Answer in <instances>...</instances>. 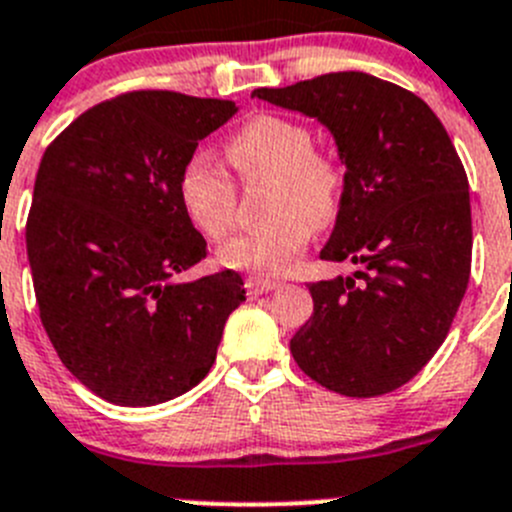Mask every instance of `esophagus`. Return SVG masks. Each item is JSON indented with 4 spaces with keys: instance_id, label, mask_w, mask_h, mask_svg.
<instances>
[{
    "instance_id": "34e87169",
    "label": "esophagus",
    "mask_w": 512,
    "mask_h": 512,
    "mask_svg": "<svg viewBox=\"0 0 512 512\" xmlns=\"http://www.w3.org/2000/svg\"><path fill=\"white\" fill-rule=\"evenodd\" d=\"M278 280H267V278H250L247 280V293L250 296H262V293H270V290L278 288Z\"/></svg>"
}]
</instances>
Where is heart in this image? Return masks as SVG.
I'll return each instance as SVG.
<instances>
[{
  "mask_svg": "<svg viewBox=\"0 0 512 512\" xmlns=\"http://www.w3.org/2000/svg\"><path fill=\"white\" fill-rule=\"evenodd\" d=\"M227 160L247 186L267 183L270 222L219 247V262L255 275H280L306 250L311 232L331 227L347 191V165L334 150L313 145L306 124L260 114L227 142ZM178 196L193 227L219 239L234 227L237 188L206 153L181 168Z\"/></svg>",
  "mask_w": 512,
  "mask_h": 512,
  "instance_id": "heart-1",
  "label": "heart"
}]
</instances>
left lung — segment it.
I'll return each instance as SVG.
<instances>
[{
    "label": "left lung",
    "mask_w": 512,
    "mask_h": 512,
    "mask_svg": "<svg viewBox=\"0 0 512 512\" xmlns=\"http://www.w3.org/2000/svg\"><path fill=\"white\" fill-rule=\"evenodd\" d=\"M252 96L319 119L347 165L321 260L354 275L308 283L313 316L290 339L311 380L375 398L416 377L444 344L472 270L469 183L426 101L359 71Z\"/></svg>",
    "instance_id": "8db88e82"
}]
</instances>
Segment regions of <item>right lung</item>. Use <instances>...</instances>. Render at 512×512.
I'll use <instances>...</instances> for the list:
<instances>
[{"label": "right lung", "instance_id": "right-lung-1", "mask_svg": "<svg viewBox=\"0 0 512 512\" xmlns=\"http://www.w3.org/2000/svg\"><path fill=\"white\" fill-rule=\"evenodd\" d=\"M234 112L227 99L130 91L73 119L40 160L25 229L40 321L109 403L158 405L199 385L245 301L234 270L173 280L206 257L181 168Z\"/></svg>", "mask_w": 512, "mask_h": 512}]
</instances>
